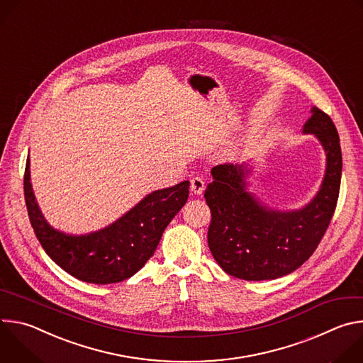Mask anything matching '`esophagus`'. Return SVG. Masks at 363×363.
Masks as SVG:
<instances>
[{"label": "esophagus", "instance_id": "esophagus-1", "mask_svg": "<svg viewBox=\"0 0 363 363\" xmlns=\"http://www.w3.org/2000/svg\"><path fill=\"white\" fill-rule=\"evenodd\" d=\"M203 189H205V182H203L202 177H194V178H191V191H192L195 195H201Z\"/></svg>", "mask_w": 363, "mask_h": 363}]
</instances>
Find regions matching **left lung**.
<instances>
[{"label":"left lung","mask_w":363,"mask_h":363,"mask_svg":"<svg viewBox=\"0 0 363 363\" xmlns=\"http://www.w3.org/2000/svg\"><path fill=\"white\" fill-rule=\"evenodd\" d=\"M326 152V172L316 196L296 211H276L245 186L251 172L244 165L224 164L211 169L205 189L211 210L208 245L220 267L242 280H273L290 274L315 252L333 217L342 177L340 139L335 123L313 108L303 126Z\"/></svg>","instance_id":"obj_1"}]
</instances>
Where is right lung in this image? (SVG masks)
Returning a JSON list of instances; mask_svg holds the SVG:
<instances>
[{"mask_svg":"<svg viewBox=\"0 0 363 363\" xmlns=\"http://www.w3.org/2000/svg\"><path fill=\"white\" fill-rule=\"evenodd\" d=\"M188 194V181L153 191L109 227L86 235H70L44 220L30 182V160L24 172L28 218L41 247L70 276L94 284L119 283L138 273L153 255Z\"/></svg>","mask_w":363,"mask_h":363,"instance_id":"add662e5","label":"right lung"}]
</instances>
